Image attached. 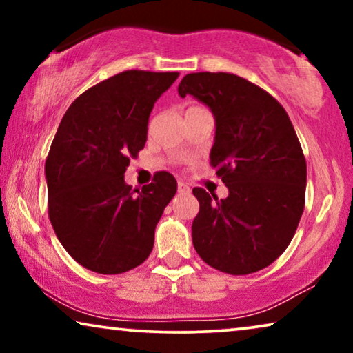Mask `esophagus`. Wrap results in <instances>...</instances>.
<instances>
[{"instance_id": "34e87169", "label": "esophagus", "mask_w": 353, "mask_h": 353, "mask_svg": "<svg viewBox=\"0 0 353 353\" xmlns=\"http://www.w3.org/2000/svg\"><path fill=\"white\" fill-rule=\"evenodd\" d=\"M178 192H190V186H188L186 183L178 181Z\"/></svg>"}]
</instances>
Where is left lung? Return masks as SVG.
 <instances>
[{
	"label": "left lung",
	"instance_id": "1",
	"mask_svg": "<svg viewBox=\"0 0 353 353\" xmlns=\"http://www.w3.org/2000/svg\"><path fill=\"white\" fill-rule=\"evenodd\" d=\"M178 93L214 114L210 165L230 191L219 199L192 190L196 252L219 272H259L286 250L305 207L307 162L291 119L272 94L226 72L188 74Z\"/></svg>",
	"mask_w": 353,
	"mask_h": 353
}]
</instances>
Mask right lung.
<instances>
[{
  "instance_id": "obj_1",
  "label": "right lung",
  "mask_w": 353,
  "mask_h": 353,
  "mask_svg": "<svg viewBox=\"0 0 353 353\" xmlns=\"http://www.w3.org/2000/svg\"><path fill=\"white\" fill-rule=\"evenodd\" d=\"M178 75L120 72L81 93L61 120L45 163L48 216L70 257L91 272L125 273L151 254L176 180L157 172L139 191L123 175L146 144L154 103Z\"/></svg>"
}]
</instances>
